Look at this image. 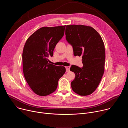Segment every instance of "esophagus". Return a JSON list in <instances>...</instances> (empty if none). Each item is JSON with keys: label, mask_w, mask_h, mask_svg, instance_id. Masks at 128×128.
<instances>
[{"label": "esophagus", "mask_w": 128, "mask_h": 128, "mask_svg": "<svg viewBox=\"0 0 128 128\" xmlns=\"http://www.w3.org/2000/svg\"><path fill=\"white\" fill-rule=\"evenodd\" d=\"M66 72H69L70 71V67L69 66H66Z\"/></svg>", "instance_id": "1"}]
</instances>
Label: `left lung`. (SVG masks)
Here are the masks:
<instances>
[{"mask_svg": "<svg viewBox=\"0 0 128 128\" xmlns=\"http://www.w3.org/2000/svg\"><path fill=\"white\" fill-rule=\"evenodd\" d=\"M66 39L71 44L75 56H82V68L72 65L76 78L71 83L74 92L80 96L92 94L99 86L104 72L105 50L98 32L90 26L67 25Z\"/></svg>", "mask_w": 128, "mask_h": 128, "instance_id": "1", "label": "left lung"}]
</instances>
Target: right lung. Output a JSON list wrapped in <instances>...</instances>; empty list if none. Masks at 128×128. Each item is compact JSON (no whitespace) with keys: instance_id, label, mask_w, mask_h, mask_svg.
<instances>
[{"instance_id":"obj_1","label":"right lung","mask_w":128,"mask_h":128,"mask_svg":"<svg viewBox=\"0 0 128 128\" xmlns=\"http://www.w3.org/2000/svg\"><path fill=\"white\" fill-rule=\"evenodd\" d=\"M66 25L44 27L36 30L27 40L23 54L25 78L33 92L46 96L55 91L59 80L65 73L64 66L48 63L57 44L62 38Z\"/></svg>"}]
</instances>
